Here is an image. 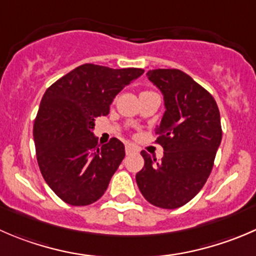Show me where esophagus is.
Here are the masks:
<instances>
[{
	"mask_svg": "<svg viewBox=\"0 0 256 256\" xmlns=\"http://www.w3.org/2000/svg\"><path fill=\"white\" fill-rule=\"evenodd\" d=\"M125 151H126V154H132V152H135L136 151V147L135 146H132V144H126V147H125Z\"/></svg>",
	"mask_w": 256,
	"mask_h": 256,
	"instance_id": "1",
	"label": "esophagus"
}]
</instances>
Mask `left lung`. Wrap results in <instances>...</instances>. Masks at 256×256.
I'll return each mask as SVG.
<instances>
[{"mask_svg":"<svg viewBox=\"0 0 256 256\" xmlns=\"http://www.w3.org/2000/svg\"><path fill=\"white\" fill-rule=\"evenodd\" d=\"M164 95V112L156 134L164 147L160 162L141 152L144 166L136 174L140 192L156 207L176 209L207 182L222 141L220 114L210 94L178 69L146 74Z\"/></svg>","mask_w":256,"mask_h":256,"instance_id":"8db88e82","label":"left lung"}]
</instances>
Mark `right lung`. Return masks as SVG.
I'll use <instances>...</instances> for the list:
<instances>
[{
	"label": "right lung",
	"instance_id": "1",
	"mask_svg": "<svg viewBox=\"0 0 256 256\" xmlns=\"http://www.w3.org/2000/svg\"><path fill=\"white\" fill-rule=\"evenodd\" d=\"M144 72L82 64L46 90L33 125L36 154L47 184L68 204H92L106 190L125 146L115 138L100 146L95 118L106 116L114 98Z\"/></svg>",
	"mask_w": 256,
	"mask_h": 256
}]
</instances>
